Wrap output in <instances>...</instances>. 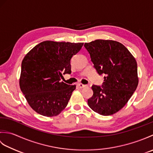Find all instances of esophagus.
I'll return each mask as SVG.
<instances>
[{
    "mask_svg": "<svg viewBox=\"0 0 153 153\" xmlns=\"http://www.w3.org/2000/svg\"><path fill=\"white\" fill-rule=\"evenodd\" d=\"M77 86H78V87H79V88H80V89L85 88V87H87V85H83V84L81 83H77Z\"/></svg>",
    "mask_w": 153,
    "mask_h": 153,
    "instance_id": "obj_1",
    "label": "esophagus"
}]
</instances>
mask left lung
Here are the masks:
<instances>
[{"label": "left lung", "mask_w": 153, "mask_h": 153, "mask_svg": "<svg viewBox=\"0 0 153 153\" xmlns=\"http://www.w3.org/2000/svg\"><path fill=\"white\" fill-rule=\"evenodd\" d=\"M97 73L105 75L100 87L93 85L88 105L93 111L110 116L121 110L138 85L137 64L124 45L115 41L97 39L84 45Z\"/></svg>", "instance_id": "obj_1"}]
</instances>
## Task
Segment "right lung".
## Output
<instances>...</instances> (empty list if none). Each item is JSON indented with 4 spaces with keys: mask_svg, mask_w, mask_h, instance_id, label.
Instances as JSON below:
<instances>
[{
    "mask_svg": "<svg viewBox=\"0 0 153 153\" xmlns=\"http://www.w3.org/2000/svg\"><path fill=\"white\" fill-rule=\"evenodd\" d=\"M83 43L45 41L25 55L22 62L19 87L31 108L42 116L59 114L76 89L60 82L71 73L70 60Z\"/></svg>",
    "mask_w": 153,
    "mask_h": 153,
    "instance_id": "right-lung-1",
    "label": "right lung"
}]
</instances>
